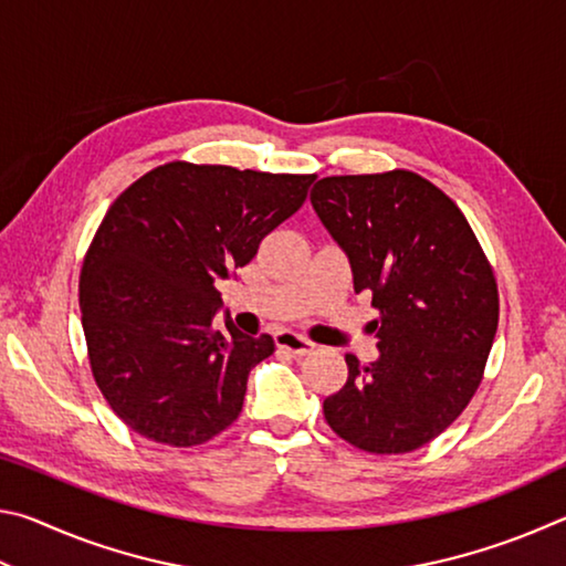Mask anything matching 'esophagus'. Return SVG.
<instances>
[{
  "label": "esophagus",
  "mask_w": 566,
  "mask_h": 566,
  "mask_svg": "<svg viewBox=\"0 0 566 566\" xmlns=\"http://www.w3.org/2000/svg\"><path fill=\"white\" fill-rule=\"evenodd\" d=\"M274 342H276V347L294 354V357H306V354L314 352V344L310 339H304L302 334H296V332H276Z\"/></svg>",
  "instance_id": "1"
}]
</instances>
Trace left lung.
<instances>
[{
  "mask_svg": "<svg viewBox=\"0 0 566 566\" xmlns=\"http://www.w3.org/2000/svg\"><path fill=\"white\" fill-rule=\"evenodd\" d=\"M312 207L347 254L354 292H371L379 357L324 399V419L371 454L432 442L474 397L490 357L500 294L459 207L415 171L324 177Z\"/></svg>",
  "mask_w": 566,
  "mask_h": 566,
  "instance_id": "1",
  "label": "left lung"
}]
</instances>
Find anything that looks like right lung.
<instances>
[{"instance_id": "add662e5", "label": "right lung", "mask_w": 566, "mask_h": 566, "mask_svg": "<svg viewBox=\"0 0 566 566\" xmlns=\"http://www.w3.org/2000/svg\"><path fill=\"white\" fill-rule=\"evenodd\" d=\"M312 181L169 161L114 199L84 256L80 310L92 375L132 432L195 447L239 417L274 339L242 334L229 314L217 329L214 282L254 260Z\"/></svg>"}]
</instances>
